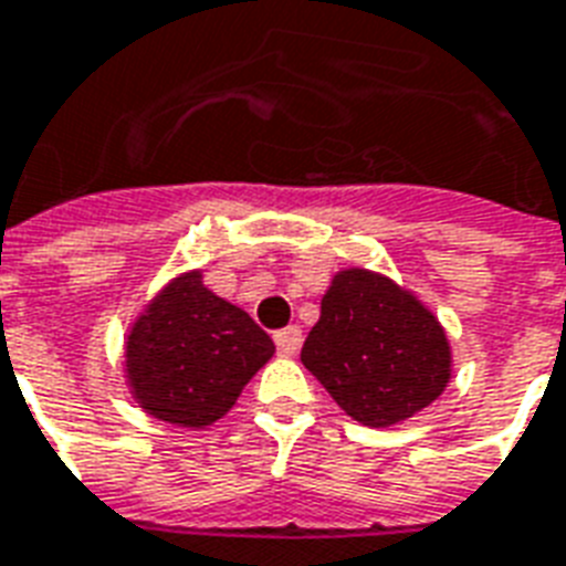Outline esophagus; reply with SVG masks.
I'll list each match as a JSON object with an SVG mask.
<instances>
[{
  "mask_svg": "<svg viewBox=\"0 0 566 566\" xmlns=\"http://www.w3.org/2000/svg\"><path fill=\"white\" fill-rule=\"evenodd\" d=\"M275 347L284 356H293V353H300L302 347V329L300 326H287V329L275 332Z\"/></svg>",
  "mask_w": 566,
  "mask_h": 566,
  "instance_id": "obj_1",
  "label": "esophagus"
}]
</instances>
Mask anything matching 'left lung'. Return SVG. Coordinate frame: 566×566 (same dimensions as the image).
Here are the masks:
<instances>
[{"instance_id": "left-lung-1", "label": "left lung", "mask_w": 566, "mask_h": 566, "mask_svg": "<svg viewBox=\"0 0 566 566\" xmlns=\"http://www.w3.org/2000/svg\"><path fill=\"white\" fill-rule=\"evenodd\" d=\"M300 359L368 427L407 421L451 379V347L437 317L391 279L359 266L332 279Z\"/></svg>"}]
</instances>
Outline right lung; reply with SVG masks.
Segmentation results:
<instances>
[{
  "label": "right lung",
  "instance_id": "add662e5",
  "mask_svg": "<svg viewBox=\"0 0 566 566\" xmlns=\"http://www.w3.org/2000/svg\"><path fill=\"white\" fill-rule=\"evenodd\" d=\"M275 353L258 323L213 291L201 273L166 284L127 335V379L148 416L207 427L234 407Z\"/></svg>",
  "mask_w": 566,
  "mask_h": 566
}]
</instances>
